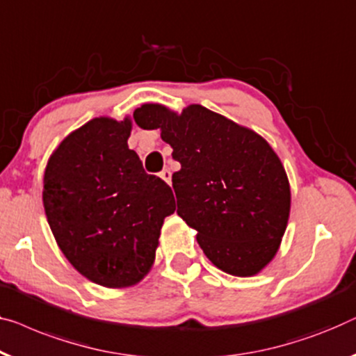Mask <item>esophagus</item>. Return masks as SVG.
I'll list each match as a JSON object with an SVG mask.
<instances>
[{"mask_svg": "<svg viewBox=\"0 0 356 356\" xmlns=\"http://www.w3.org/2000/svg\"><path fill=\"white\" fill-rule=\"evenodd\" d=\"M161 178L163 179V181L170 184V183H172V172H170L168 168H163L161 172Z\"/></svg>", "mask_w": 356, "mask_h": 356, "instance_id": "esophagus-1", "label": "esophagus"}]
</instances>
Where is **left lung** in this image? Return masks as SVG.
I'll list each match as a JSON object with an SVG mask.
<instances>
[{
  "instance_id": "left-lung-1",
  "label": "left lung",
  "mask_w": 356,
  "mask_h": 356,
  "mask_svg": "<svg viewBox=\"0 0 356 356\" xmlns=\"http://www.w3.org/2000/svg\"><path fill=\"white\" fill-rule=\"evenodd\" d=\"M135 122L161 130L181 163L173 173L177 213L197 231L212 264L254 276L280 249L291 212V188L280 157L264 138L199 104L175 114L143 104Z\"/></svg>"
}]
</instances>
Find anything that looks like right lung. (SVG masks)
<instances>
[{"label": "right lung", "mask_w": 356, "mask_h": 356, "mask_svg": "<svg viewBox=\"0 0 356 356\" xmlns=\"http://www.w3.org/2000/svg\"><path fill=\"white\" fill-rule=\"evenodd\" d=\"M131 120L92 118L70 133L44 170L43 205L59 249L104 287L136 284L156 259L172 188L128 149Z\"/></svg>", "instance_id": "1"}]
</instances>
